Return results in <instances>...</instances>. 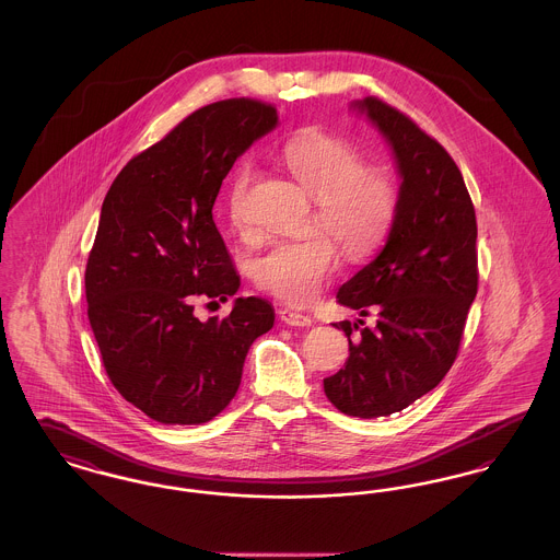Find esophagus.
Segmentation results:
<instances>
[{"label":"esophagus","instance_id":"obj_1","mask_svg":"<svg viewBox=\"0 0 560 560\" xmlns=\"http://www.w3.org/2000/svg\"><path fill=\"white\" fill-rule=\"evenodd\" d=\"M279 317L283 323H288V325H292V327H308L313 319L308 317V315H302V313H295V311H290V308H281L279 311Z\"/></svg>","mask_w":560,"mask_h":560}]
</instances>
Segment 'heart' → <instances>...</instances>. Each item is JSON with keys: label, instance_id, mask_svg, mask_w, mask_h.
I'll return each instance as SVG.
<instances>
[{"label": "heart", "instance_id": "1", "mask_svg": "<svg viewBox=\"0 0 560 560\" xmlns=\"http://www.w3.org/2000/svg\"><path fill=\"white\" fill-rule=\"evenodd\" d=\"M279 160L315 201L311 224L331 234L347 256H368L388 235L399 208V188L390 174L365 165L354 144L323 130H304L283 144ZM252 183L254 172L243 165L226 190V215L241 235L252 231L247 213ZM330 238L313 231L298 240L270 243L252 262L256 285L285 302L308 304L338 268L340 252Z\"/></svg>", "mask_w": 560, "mask_h": 560}]
</instances>
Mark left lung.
<instances>
[{
    "label": "left lung",
    "instance_id": "8db88e82",
    "mask_svg": "<svg viewBox=\"0 0 560 560\" xmlns=\"http://www.w3.org/2000/svg\"><path fill=\"white\" fill-rule=\"evenodd\" d=\"M354 108L390 144L402 183L384 249L338 292L361 317L373 311L375 327L336 325L350 354L323 388L342 413L370 420L402 411L452 370L479 290L477 215L452 155L411 117L375 96Z\"/></svg>",
    "mask_w": 560,
    "mask_h": 560
}]
</instances>
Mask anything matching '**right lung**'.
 Returning a JSON list of instances; mask_svg holds the SVG:
<instances>
[{"instance_id":"1","label":"right lung","mask_w":560,"mask_h":560,"mask_svg":"<svg viewBox=\"0 0 560 560\" xmlns=\"http://www.w3.org/2000/svg\"><path fill=\"white\" fill-rule=\"evenodd\" d=\"M277 119L254 98L197 108L128 161L103 201L85 265L88 319L113 386L161 424L215 418L240 388L252 342L275 323L262 298H237L229 317L208 320L192 302L240 290L213 201Z\"/></svg>"}]
</instances>
